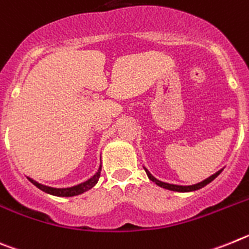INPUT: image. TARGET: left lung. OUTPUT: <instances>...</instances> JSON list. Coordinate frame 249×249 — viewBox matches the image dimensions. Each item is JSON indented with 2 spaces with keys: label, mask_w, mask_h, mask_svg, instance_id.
Listing matches in <instances>:
<instances>
[{
  "label": "left lung",
  "mask_w": 249,
  "mask_h": 249,
  "mask_svg": "<svg viewBox=\"0 0 249 249\" xmlns=\"http://www.w3.org/2000/svg\"><path fill=\"white\" fill-rule=\"evenodd\" d=\"M144 169H145L146 176L149 177V179H150V180L155 181V183H157V184L159 185V187L165 188V189H169V190H174V192H193V190H198V189H200V188H203V187H205V185H207V184H209V183H211L212 180H214V179L217 178L218 176H219L220 172H222V170H219V172H217V173H215V174H213V176H212V177H209L208 179H205V180L200 181V183H198V184H194V185H187V187H185V185L168 184V183H164V181L158 180V179H155L154 177L151 176V174H150V173H149V170L146 169V168H144Z\"/></svg>",
  "instance_id": "8db88e82"
}]
</instances>
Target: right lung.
<instances>
[{
    "label": "right lung",
    "mask_w": 249,
    "mask_h": 249,
    "mask_svg": "<svg viewBox=\"0 0 249 249\" xmlns=\"http://www.w3.org/2000/svg\"><path fill=\"white\" fill-rule=\"evenodd\" d=\"M100 173H101V166L99 168L98 173H96V174H95L92 178H90L89 180L84 181V183H81V184L75 185V187H71V188L46 187V185H42V184H40V183H37V181L32 180L31 178H29V179L32 184L36 185L38 189H41L42 192H45V193L53 194V196H79V194L84 193V192H86V190L91 189V188L94 187L96 183H98L99 178H100Z\"/></svg>",
    "instance_id": "right-lung-1"
}]
</instances>
